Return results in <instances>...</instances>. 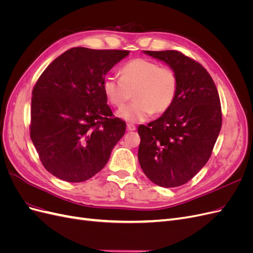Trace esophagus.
Returning a JSON list of instances; mask_svg holds the SVG:
<instances>
[{
	"instance_id": "1",
	"label": "esophagus",
	"mask_w": 253,
	"mask_h": 253,
	"mask_svg": "<svg viewBox=\"0 0 253 253\" xmlns=\"http://www.w3.org/2000/svg\"><path fill=\"white\" fill-rule=\"evenodd\" d=\"M126 128H127V131H135L136 126L133 124H127L126 125Z\"/></svg>"
}]
</instances>
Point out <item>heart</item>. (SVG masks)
<instances>
[{"instance_id": "b5f03b06", "label": "heart", "mask_w": 253, "mask_h": 253, "mask_svg": "<svg viewBox=\"0 0 253 253\" xmlns=\"http://www.w3.org/2000/svg\"><path fill=\"white\" fill-rule=\"evenodd\" d=\"M178 87L179 78L174 68L143 58L126 62L120 68V78L109 76L103 81L104 94L115 108H124L135 97L134 102L118 113L129 122L144 121L153 113L169 111Z\"/></svg>"}]
</instances>
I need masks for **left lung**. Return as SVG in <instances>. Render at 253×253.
I'll list each match as a JSON object with an SVG mask.
<instances>
[{
	"mask_svg": "<svg viewBox=\"0 0 253 253\" xmlns=\"http://www.w3.org/2000/svg\"><path fill=\"white\" fill-rule=\"evenodd\" d=\"M144 52L174 68L179 87L169 111L138 126V160L152 182L178 187L192 179L212 154L223 121L218 91L206 68L182 52Z\"/></svg>",
	"mask_w": 253,
	"mask_h": 253,
	"instance_id": "obj_1",
	"label": "left lung"
}]
</instances>
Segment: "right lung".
Wrapping results in <instances>:
<instances>
[{"label":"right lung","mask_w":253,"mask_h":253,"mask_svg":"<svg viewBox=\"0 0 253 253\" xmlns=\"http://www.w3.org/2000/svg\"><path fill=\"white\" fill-rule=\"evenodd\" d=\"M128 50L73 47L45 68L33 89L30 138L43 167L56 177L81 182L109 162L126 133L103 91L105 75Z\"/></svg>","instance_id":"obj_1"}]
</instances>
